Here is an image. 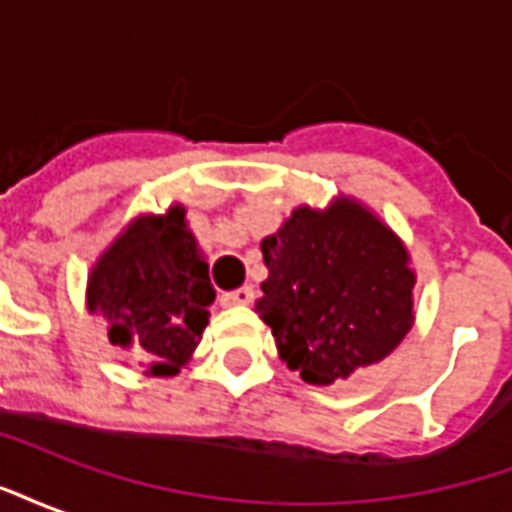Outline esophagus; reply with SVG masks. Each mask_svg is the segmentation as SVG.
<instances>
[{
	"instance_id": "obj_1",
	"label": "esophagus",
	"mask_w": 512,
	"mask_h": 512,
	"mask_svg": "<svg viewBox=\"0 0 512 512\" xmlns=\"http://www.w3.org/2000/svg\"><path fill=\"white\" fill-rule=\"evenodd\" d=\"M222 307H241V304H249L252 301V288H238L222 293Z\"/></svg>"
}]
</instances>
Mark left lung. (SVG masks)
Masks as SVG:
<instances>
[{
	"mask_svg": "<svg viewBox=\"0 0 512 512\" xmlns=\"http://www.w3.org/2000/svg\"><path fill=\"white\" fill-rule=\"evenodd\" d=\"M257 299L277 351L307 384H334L386 359L414 323V271L403 241L365 205H301L263 238Z\"/></svg>",
	"mask_w": 512,
	"mask_h": 512,
	"instance_id": "obj_1",
	"label": "left lung"
}]
</instances>
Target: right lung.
<instances>
[{"label": "right lung", "instance_id": "add662e5", "mask_svg": "<svg viewBox=\"0 0 512 512\" xmlns=\"http://www.w3.org/2000/svg\"><path fill=\"white\" fill-rule=\"evenodd\" d=\"M216 290L186 211L136 216L98 257L87 310L101 312L109 343L150 376H175L200 345Z\"/></svg>", "mask_w": 512, "mask_h": 512}]
</instances>
